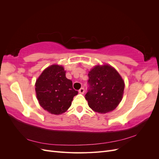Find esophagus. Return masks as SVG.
Masks as SVG:
<instances>
[{
    "label": "esophagus",
    "instance_id": "esophagus-1",
    "mask_svg": "<svg viewBox=\"0 0 159 159\" xmlns=\"http://www.w3.org/2000/svg\"><path fill=\"white\" fill-rule=\"evenodd\" d=\"M84 92H85V89H84V88H81L79 90V93H81V94H84Z\"/></svg>",
    "mask_w": 159,
    "mask_h": 159
}]
</instances>
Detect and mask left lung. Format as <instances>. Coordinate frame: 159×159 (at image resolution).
I'll return each mask as SVG.
<instances>
[{"label":"left lung","mask_w":159,"mask_h":159,"mask_svg":"<svg viewBox=\"0 0 159 159\" xmlns=\"http://www.w3.org/2000/svg\"><path fill=\"white\" fill-rule=\"evenodd\" d=\"M88 91L85 94L89 107L94 111L105 113L114 110L121 102L125 83L112 66H96L89 71Z\"/></svg>","instance_id":"8db88e82"}]
</instances>
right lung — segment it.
Here are the masks:
<instances>
[{
	"mask_svg": "<svg viewBox=\"0 0 159 159\" xmlns=\"http://www.w3.org/2000/svg\"><path fill=\"white\" fill-rule=\"evenodd\" d=\"M36 97L40 106L49 113L60 115L66 112L78 91L72 81L66 78L61 66L52 65L42 71L36 81Z\"/></svg>",
	"mask_w": 159,
	"mask_h": 159,
	"instance_id": "obj_1",
	"label": "right lung"
}]
</instances>
